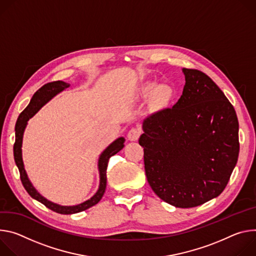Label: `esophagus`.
<instances>
[{
    "mask_svg": "<svg viewBox=\"0 0 256 256\" xmlns=\"http://www.w3.org/2000/svg\"><path fill=\"white\" fill-rule=\"evenodd\" d=\"M139 135H140V130L138 128L133 127L129 130L127 137H128V140H130V141H136L138 139Z\"/></svg>",
    "mask_w": 256,
    "mask_h": 256,
    "instance_id": "34e87169",
    "label": "esophagus"
}]
</instances>
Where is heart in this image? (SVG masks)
Wrapping results in <instances>:
<instances>
[{
  "mask_svg": "<svg viewBox=\"0 0 256 256\" xmlns=\"http://www.w3.org/2000/svg\"><path fill=\"white\" fill-rule=\"evenodd\" d=\"M146 90L148 94H154V92H156V85L152 84V83L148 84V86H146ZM166 94V88L164 86L158 88L156 90V96L158 98H164Z\"/></svg>",
  "mask_w": 256,
  "mask_h": 256,
  "instance_id": "b5f03b06",
  "label": "heart"
}]
</instances>
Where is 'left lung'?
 Listing matches in <instances>:
<instances>
[{"instance_id": "1", "label": "left lung", "mask_w": 256, "mask_h": 256, "mask_svg": "<svg viewBox=\"0 0 256 256\" xmlns=\"http://www.w3.org/2000/svg\"><path fill=\"white\" fill-rule=\"evenodd\" d=\"M182 71L181 98L144 119L139 144L154 192L188 208L218 197L228 184L239 156V123L234 106L206 74Z\"/></svg>"}]
</instances>
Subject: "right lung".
<instances>
[{"label":"right lung","instance_id":"obj_1","mask_svg":"<svg viewBox=\"0 0 256 256\" xmlns=\"http://www.w3.org/2000/svg\"><path fill=\"white\" fill-rule=\"evenodd\" d=\"M70 86V84L64 81H54L44 84L42 88H40L32 96L30 104L26 106V108L20 114L16 126H15V144H14V160L16 162V166L19 170L20 173V179L21 182L27 191V193L30 194L32 198H34L36 200L40 202V204H44L48 208L58 212L62 214H77L80 212H83L85 210H88L94 206H96L106 191V168H108V158L119 152L123 148H124V142H125V138L124 137H119L112 142L102 152L98 158V172H100V186L96 194L90 197L88 200L84 202L82 204H79L77 206H60L58 204L52 202L48 200L46 198H44L42 194L38 192V190L34 187L32 183L30 180L28 179V176L26 174V171L24 168V164L22 160V140H23V134L25 131V128L27 126V122L30 121V118H32L54 96H56L58 94L62 92L66 88Z\"/></svg>","mask_w":256,"mask_h":256}]
</instances>
